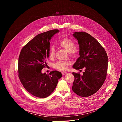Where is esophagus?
Returning <instances> with one entry per match:
<instances>
[{"mask_svg": "<svg viewBox=\"0 0 122 122\" xmlns=\"http://www.w3.org/2000/svg\"><path fill=\"white\" fill-rule=\"evenodd\" d=\"M66 73H67V72H65V71H63V72H62V74L63 75H65V74H66Z\"/></svg>", "mask_w": 122, "mask_h": 122, "instance_id": "obj_1", "label": "esophagus"}]
</instances>
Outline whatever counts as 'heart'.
<instances>
[{
    "instance_id": "b5f03b06",
    "label": "heart",
    "mask_w": 122,
    "mask_h": 122,
    "mask_svg": "<svg viewBox=\"0 0 122 122\" xmlns=\"http://www.w3.org/2000/svg\"><path fill=\"white\" fill-rule=\"evenodd\" d=\"M59 46L62 48L66 50L68 53H69L72 56H77L79 55V50L74 47L75 43L70 39L66 38L62 40H61L59 43ZM55 54V49L54 46H51L50 47L49 50V57L51 58H53ZM70 63L69 62L64 61H59L57 62L54 65V67L57 70L59 71H64L68 67V65Z\"/></svg>"
}]
</instances>
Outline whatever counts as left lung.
<instances>
[{
	"label": "left lung",
	"mask_w": 122,
	"mask_h": 122,
	"mask_svg": "<svg viewBox=\"0 0 122 122\" xmlns=\"http://www.w3.org/2000/svg\"><path fill=\"white\" fill-rule=\"evenodd\" d=\"M73 35L80 46V56L73 67L78 70L84 67L85 72L82 75L80 73H72L75 79L72 89L80 97H87L96 93L105 81L108 56L104 48L90 34L76 32Z\"/></svg>",
	"instance_id": "left-lung-1"
}]
</instances>
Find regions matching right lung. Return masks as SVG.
Listing matches in <instances>:
<instances>
[{"instance_id": "add662e5", "label": "right lung", "mask_w": 122, "mask_h": 122, "mask_svg": "<svg viewBox=\"0 0 122 122\" xmlns=\"http://www.w3.org/2000/svg\"><path fill=\"white\" fill-rule=\"evenodd\" d=\"M59 32L54 29L38 34L22 49L18 59V77L24 88L31 95L40 98L50 96L55 89L60 72L53 71L42 73L49 57L50 40Z\"/></svg>"}]
</instances>
